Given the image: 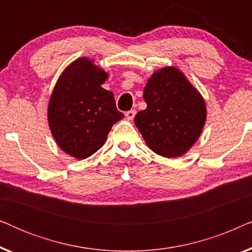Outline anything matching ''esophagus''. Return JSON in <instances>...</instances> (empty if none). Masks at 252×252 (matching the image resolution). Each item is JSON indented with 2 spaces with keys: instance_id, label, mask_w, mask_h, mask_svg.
Segmentation results:
<instances>
[{
  "instance_id": "1",
  "label": "esophagus",
  "mask_w": 252,
  "mask_h": 252,
  "mask_svg": "<svg viewBox=\"0 0 252 252\" xmlns=\"http://www.w3.org/2000/svg\"><path fill=\"white\" fill-rule=\"evenodd\" d=\"M126 117H127V119L128 120H133L134 119V117H135V115H136V110H129V111H127L126 113Z\"/></svg>"
}]
</instances>
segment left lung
<instances>
[{"instance_id":"left-lung-1","label":"left lung","mask_w":252,"mask_h":252,"mask_svg":"<svg viewBox=\"0 0 252 252\" xmlns=\"http://www.w3.org/2000/svg\"><path fill=\"white\" fill-rule=\"evenodd\" d=\"M147 109L135 125L154 153L173 158L184 155L201 135L206 119L204 99L175 67L155 72L144 88Z\"/></svg>"}]
</instances>
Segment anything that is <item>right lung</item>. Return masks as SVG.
<instances>
[{"label":"right lung","mask_w":252,"mask_h":252,"mask_svg":"<svg viewBox=\"0 0 252 252\" xmlns=\"http://www.w3.org/2000/svg\"><path fill=\"white\" fill-rule=\"evenodd\" d=\"M108 74L86 57L73 62L58 79L48 120L60 148L78 159L95 154L124 115L112 92L102 88Z\"/></svg>","instance_id":"1"}]
</instances>
